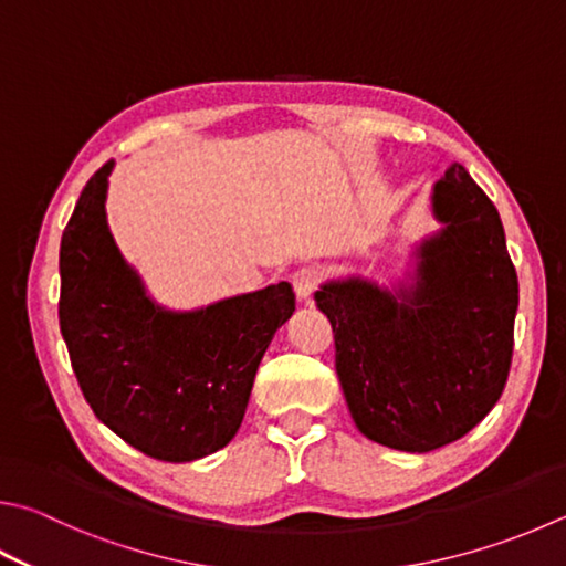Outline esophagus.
<instances>
[{
	"label": "esophagus",
	"mask_w": 566,
	"mask_h": 566,
	"mask_svg": "<svg viewBox=\"0 0 566 566\" xmlns=\"http://www.w3.org/2000/svg\"><path fill=\"white\" fill-rule=\"evenodd\" d=\"M316 284H318V274L314 270H310V266H304V270L292 274V286H294V294L300 302L312 300Z\"/></svg>",
	"instance_id": "esophagus-1"
}]
</instances>
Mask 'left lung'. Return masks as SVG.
Returning a JSON list of instances; mask_svg holds the SVG:
<instances>
[{
	"mask_svg": "<svg viewBox=\"0 0 566 566\" xmlns=\"http://www.w3.org/2000/svg\"><path fill=\"white\" fill-rule=\"evenodd\" d=\"M428 210L438 230L388 284L344 274L314 292L356 428L403 453L453 443L497 403L520 302L500 214L460 163L433 182Z\"/></svg>",
	"mask_w": 566,
	"mask_h": 566,
	"instance_id": "8db88e82",
	"label": "left lung"
}]
</instances>
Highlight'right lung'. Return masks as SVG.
I'll use <instances>...</instances> for the list:
<instances>
[{"label":"right lung","instance_id":"add662e5","mask_svg":"<svg viewBox=\"0 0 566 566\" xmlns=\"http://www.w3.org/2000/svg\"><path fill=\"white\" fill-rule=\"evenodd\" d=\"M113 166L86 182L61 234V336L101 423L156 460H200L240 430L266 346L296 310L292 284L198 310L160 304L111 234Z\"/></svg>","mask_w":566,"mask_h":566}]
</instances>
